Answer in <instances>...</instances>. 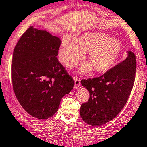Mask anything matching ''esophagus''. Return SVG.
I'll return each mask as SVG.
<instances>
[{
	"instance_id": "34e87169",
	"label": "esophagus",
	"mask_w": 147,
	"mask_h": 147,
	"mask_svg": "<svg viewBox=\"0 0 147 147\" xmlns=\"http://www.w3.org/2000/svg\"><path fill=\"white\" fill-rule=\"evenodd\" d=\"M74 80H75V88H78L80 85V80L78 78L76 77H74Z\"/></svg>"
}]
</instances>
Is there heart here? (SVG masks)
<instances>
[{
  "mask_svg": "<svg viewBox=\"0 0 147 147\" xmlns=\"http://www.w3.org/2000/svg\"><path fill=\"white\" fill-rule=\"evenodd\" d=\"M88 52L87 64L81 69L85 72L92 69L98 72H105L111 68L121 52V45L115 39L102 33L88 32L75 38L69 35L62 39L59 49V60L67 67L72 68Z\"/></svg>",
  "mask_w": 147,
  "mask_h": 147,
  "instance_id": "obj_1",
  "label": "heart"
}]
</instances>
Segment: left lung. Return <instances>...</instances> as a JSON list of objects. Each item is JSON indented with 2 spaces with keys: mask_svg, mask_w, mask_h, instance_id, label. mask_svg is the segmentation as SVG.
<instances>
[{
  "mask_svg": "<svg viewBox=\"0 0 147 147\" xmlns=\"http://www.w3.org/2000/svg\"><path fill=\"white\" fill-rule=\"evenodd\" d=\"M136 67V56L129 51L124 60L102 75L81 80L90 93L89 100L81 105L80 111L85 123L101 126L120 113L133 88Z\"/></svg>",
  "mask_w": 147,
  "mask_h": 147,
  "instance_id": "8db88e82",
  "label": "left lung"
}]
</instances>
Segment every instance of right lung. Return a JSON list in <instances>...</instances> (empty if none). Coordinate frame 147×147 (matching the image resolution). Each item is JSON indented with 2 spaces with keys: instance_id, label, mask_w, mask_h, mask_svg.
Here are the masks:
<instances>
[{
  "instance_id": "1",
  "label": "right lung",
  "mask_w": 147,
  "mask_h": 147,
  "mask_svg": "<svg viewBox=\"0 0 147 147\" xmlns=\"http://www.w3.org/2000/svg\"><path fill=\"white\" fill-rule=\"evenodd\" d=\"M61 41L47 31L30 26L14 48L13 88L24 110L39 119L52 117L75 82L57 56Z\"/></svg>"
}]
</instances>
